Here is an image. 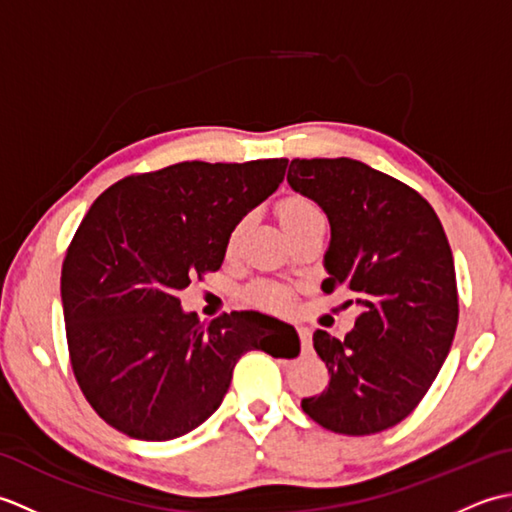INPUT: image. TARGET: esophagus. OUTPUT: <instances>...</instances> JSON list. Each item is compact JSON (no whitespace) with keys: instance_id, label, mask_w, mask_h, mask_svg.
Here are the masks:
<instances>
[{"instance_id":"1","label":"esophagus","mask_w":512,"mask_h":512,"mask_svg":"<svg viewBox=\"0 0 512 512\" xmlns=\"http://www.w3.org/2000/svg\"><path fill=\"white\" fill-rule=\"evenodd\" d=\"M299 332V341L303 350H310V330L308 328H297Z\"/></svg>"}]
</instances>
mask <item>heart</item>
Masks as SVG:
<instances>
[{
	"mask_svg": "<svg viewBox=\"0 0 512 512\" xmlns=\"http://www.w3.org/2000/svg\"><path fill=\"white\" fill-rule=\"evenodd\" d=\"M277 213H279L281 224H284L288 233L297 231V228L306 226L310 222L325 220L321 206L314 200L306 198V195H299V193H292V195H286V198H281L277 204ZM244 226H246V220H239L231 228V233H228V237H226V253L228 255L235 250L239 237H242ZM242 299L246 303H250V306L273 310V312L286 310L290 303L288 290L279 284H270V281H257V284H250L248 288H244Z\"/></svg>",
	"mask_w": 512,
	"mask_h": 512,
	"instance_id": "obj_1",
	"label": "heart"
}]
</instances>
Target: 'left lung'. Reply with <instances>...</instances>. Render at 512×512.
<instances>
[{
  "label": "left lung",
  "instance_id": "8db88e82",
  "mask_svg": "<svg viewBox=\"0 0 512 512\" xmlns=\"http://www.w3.org/2000/svg\"><path fill=\"white\" fill-rule=\"evenodd\" d=\"M290 187L328 213L332 242L321 290L350 292L361 312L339 341L312 336L330 383L303 398L321 427L369 436L420 405L458 328V281L436 211L409 184L352 158H295Z\"/></svg>",
  "mask_w": 512,
  "mask_h": 512
}]
</instances>
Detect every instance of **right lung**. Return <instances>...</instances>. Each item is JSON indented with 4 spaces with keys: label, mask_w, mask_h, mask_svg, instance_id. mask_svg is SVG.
<instances>
[{
    "label": "right lung",
    "mask_w": 512,
    "mask_h": 512,
    "mask_svg": "<svg viewBox=\"0 0 512 512\" xmlns=\"http://www.w3.org/2000/svg\"><path fill=\"white\" fill-rule=\"evenodd\" d=\"M286 167V158L178 162L114 182L85 213L61 268L65 339L76 383L110 427L180 438L220 407L244 352H299L284 321L246 310L204 325L178 297L220 270L231 228Z\"/></svg>",
    "instance_id": "right-lung-1"
}]
</instances>
